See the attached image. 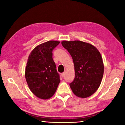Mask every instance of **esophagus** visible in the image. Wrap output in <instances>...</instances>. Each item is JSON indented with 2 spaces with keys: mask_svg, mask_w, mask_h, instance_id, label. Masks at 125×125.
<instances>
[{
  "mask_svg": "<svg viewBox=\"0 0 125 125\" xmlns=\"http://www.w3.org/2000/svg\"><path fill=\"white\" fill-rule=\"evenodd\" d=\"M65 72H63V73H62V74H61V77H64V76L65 75Z\"/></svg>",
  "mask_w": 125,
  "mask_h": 125,
  "instance_id": "1",
  "label": "esophagus"
}]
</instances>
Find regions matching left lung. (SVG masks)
Masks as SVG:
<instances>
[{
  "instance_id": "obj_1",
  "label": "left lung",
  "mask_w": 125,
  "mask_h": 125,
  "mask_svg": "<svg viewBox=\"0 0 125 125\" xmlns=\"http://www.w3.org/2000/svg\"><path fill=\"white\" fill-rule=\"evenodd\" d=\"M61 43L71 55L74 65L71 89L77 96L88 98L98 90L103 79L104 65L100 53L92 44L78 40Z\"/></svg>"
}]
</instances>
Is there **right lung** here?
<instances>
[{"label": "right lung", "mask_w": 125, "mask_h": 125, "mask_svg": "<svg viewBox=\"0 0 125 125\" xmlns=\"http://www.w3.org/2000/svg\"><path fill=\"white\" fill-rule=\"evenodd\" d=\"M60 43L48 41L40 44L31 52L27 60L25 74L27 85L31 92L41 99L51 98L60 82L52 58V51Z\"/></svg>", "instance_id": "obj_1"}]
</instances>
